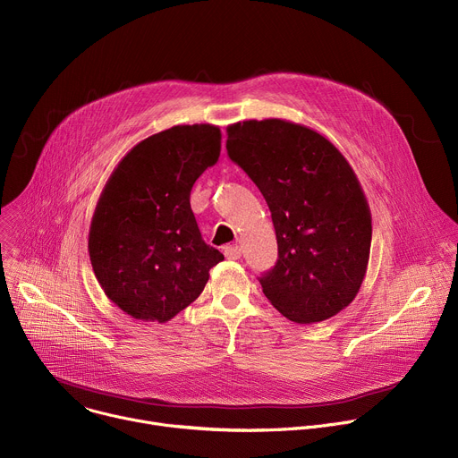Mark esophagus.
Wrapping results in <instances>:
<instances>
[{"mask_svg":"<svg viewBox=\"0 0 458 458\" xmlns=\"http://www.w3.org/2000/svg\"><path fill=\"white\" fill-rule=\"evenodd\" d=\"M223 251H225V257L230 259V260L241 259V253H242V251H241V246H237V244H233V246H225Z\"/></svg>","mask_w":458,"mask_h":458,"instance_id":"1","label":"esophagus"}]
</instances>
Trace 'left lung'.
Here are the masks:
<instances>
[{
    "label": "left lung",
    "instance_id": "8db88e82",
    "mask_svg": "<svg viewBox=\"0 0 458 458\" xmlns=\"http://www.w3.org/2000/svg\"><path fill=\"white\" fill-rule=\"evenodd\" d=\"M226 150L264 196L276 264L259 276L271 306L296 324L324 322L356 298L372 217L342 152L320 132L280 118L228 125Z\"/></svg>",
    "mask_w": 458,
    "mask_h": 458
}]
</instances>
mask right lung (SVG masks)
<instances>
[{"instance_id": "1", "label": "right lung", "mask_w": 458, "mask_h": 458, "mask_svg": "<svg viewBox=\"0 0 458 458\" xmlns=\"http://www.w3.org/2000/svg\"><path fill=\"white\" fill-rule=\"evenodd\" d=\"M221 152L210 123L174 125L134 145L107 180L89 226V259L107 298L143 322H169L225 257L191 208L196 180Z\"/></svg>"}]
</instances>
